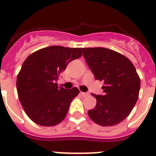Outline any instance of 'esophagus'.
I'll use <instances>...</instances> for the list:
<instances>
[{"mask_svg":"<svg viewBox=\"0 0 156 156\" xmlns=\"http://www.w3.org/2000/svg\"><path fill=\"white\" fill-rule=\"evenodd\" d=\"M80 94H81V96H83V97H87V96L89 95L88 92H80Z\"/></svg>","mask_w":156,"mask_h":156,"instance_id":"esophagus-1","label":"esophagus"}]
</instances>
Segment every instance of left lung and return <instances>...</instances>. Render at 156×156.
Instances as JSON below:
<instances>
[{"instance_id": "left-lung-1", "label": "left lung", "mask_w": 156, "mask_h": 156, "mask_svg": "<svg viewBox=\"0 0 156 156\" xmlns=\"http://www.w3.org/2000/svg\"><path fill=\"white\" fill-rule=\"evenodd\" d=\"M81 50L95 79L104 81V95L92 94L97 105L88 115L98 125H116L129 115L139 98L140 79L136 69L127 57L112 49Z\"/></svg>"}]
</instances>
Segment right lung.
<instances>
[{"label": "right lung", "mask_w": 156, "mask_h": 156, "mask_svg": "<svg viewBox=\"0 0 156 156\" xmlns=\"http://www.w3.org/2000/svg\"><path fill=\"white\" fill-rule=\"evenodd\" d=\"M82 55L80 48L50 46L31 54L16 78L20 102L28 118L38 125L58 124L66 117L70 102L79 94L76 87L66 90L55 80L70 61Z\"/></svg>", "instance_id": "add662e5"}]
</instances>
